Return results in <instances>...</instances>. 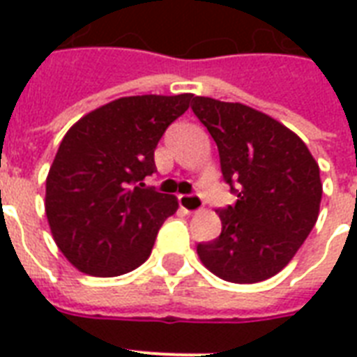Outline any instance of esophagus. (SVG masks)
Here are the masks:
<instances>
[{
  "label": "esophagus",
  "instance_id": "obj_1",
  "mask_svg": "<svg viewBox=\"0 0 357 357\" xmlns=\"http://www.w3.org/2000/svg\"><path fill=\"white\" fill-rule=\"evenodd\" d=\"M179 206L183 207L185 211L198 213L204 209V200L198 195H181L179 196Z\"/></svg>",
  "mask_w": 357,
  "mask_h": 357
}]
</instances>
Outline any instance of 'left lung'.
<instances>
[{
    "label": "left lung",
    "instance_id": "8db88e82",
    "mask_svg": "<svg viewBox=\"0 0 357 357\" xmlns=\"http://www.w3.org/2000/svg\"><path fill=\"white\" fill-rule=\"evenodd\" d=\"M218 146L235 206L218 209L222 231L196 252L226 282L257 283L282 271L319 218V165L304 140L243 103L196 96L190 105Z\"/></svg>",
    "mask_w": 357,
    "mask_h": 357
}]
</instances>
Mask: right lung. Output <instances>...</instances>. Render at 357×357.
<instances>
[{"instance_id": "right-lung-1", "label": "right lung", "mask_w": 357, "mask_h": 357, "mask_svg": "<svg viewBox=\"0 0 357 357\" xmlns=\"http://www.w3.org/2000/svg\"><path fill=\"white\" fill-rule=\"evenodd\" d=\"M195 102L179 96L119 98L68 129L46 179V217L59 250L98 278L135 271L178 198L146 187L162 133Z\"/></svg>"}]
</instances>
